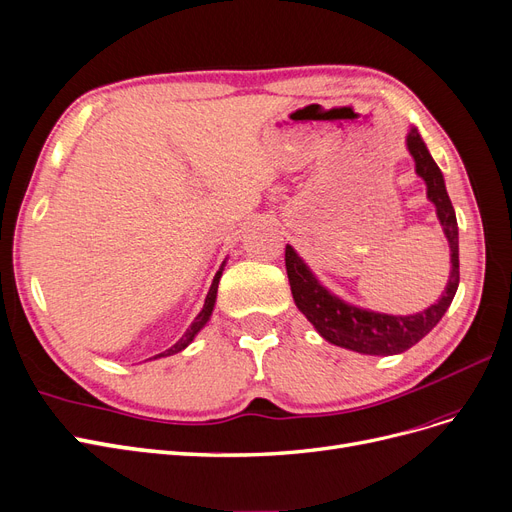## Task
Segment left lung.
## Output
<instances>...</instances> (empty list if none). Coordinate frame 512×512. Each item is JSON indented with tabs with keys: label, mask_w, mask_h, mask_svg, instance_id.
<instances>
[{
	"label": "left lung",
	"mask_w": 512,
	"mask_h": 512,
	"mask_svg": "<svg viewBox=\"0 0 512 512\" xmlns=\"http://www.w3.org/2000/svg\"><path fill=\"white\" fill-rule=\"evenodd\" d=\"M407 149L415 160V173L426 181L428 200L437 206V217L443 225V232L451 251V274L449 282L437 304L428 310L392 316L371 312L346 304L344 299L333 295L329 289L320 285L318 278L306 266L291 244L285 249V266L291 282V293L295 306L304 314L314 329L323 335L327 342L342 346L361 354L371 356H392L409 350L437 327L447 308L451 306L453 295L460 285V249H458V221L451 200L447 196V187L443 181L441 168L432 160L428 147L424 145L418 128H411L407 135Z\"/></svg>",
	"instance_id": "1"
}]
</instances>
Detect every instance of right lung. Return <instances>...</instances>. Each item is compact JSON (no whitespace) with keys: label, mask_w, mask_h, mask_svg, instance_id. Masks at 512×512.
Masks as SVG:
<instances>
[{"label":"right lung","mask_w":512,"mask_h":512,"mask_svg":"<svg viewBox=\"0 0 512 512\" xmlns=\"http://www.w3.org/2000/svg\"><path fill=\"white\" fill-rule=\"evenodd\" d=\"M225 263V261H223ZM223 263H221V268H219V272L215 274V278H213V285H211V289H208V293H206V299H204V308L200 310V314L194 318V323L189 325V329L183 333V337L179 339V342L175 344V346H170L168 350H164V352H160V354H156L154 358H160V356H170V354H177V352H181L183 348H187L189 344L194 342V337L198 335V331L208 323V318H211V314H213V308H215V299H217V287H219V280H221V274H223Z\"/></svg>","instance_id":"add662e5"}]
</instances>
